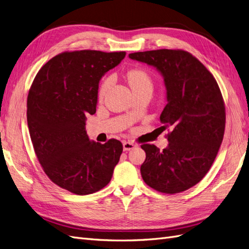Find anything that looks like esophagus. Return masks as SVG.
Wrapping results in <instances>:
<instances>
[{
	"label": "esophagus",
	"mask_w": 249,
	"mask_h": 249,
	"mask_svg": "<svg viewBox=\"0 0 249 249\" xmlns=\"http://www.w3.org/2000/svg\"><path fill=\"white\" fill-rule=\"evenodd\" d=\"M123 145H124V150H131L135 147V144L131 141H124Z\"/></svg>",
	"instance_id": "esophagus-1"
}]
</instances>
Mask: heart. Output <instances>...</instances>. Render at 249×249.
<instances>
[{"label":"heart","mask_w":249,"mask_h":249,"mask_svg":"<svg viewBox=\"0 0 249 249\" xmlns=\"http://www.w3.org/2000/svg\"><path fill=\"white\" fill-rule=\"evenodd\" d=\"M126 79L134 93L141 92V91H150V92L153 91V88H154L153 78L144 70L133 69L129 71L126 73ZM111 83H112L111 78L104 79L103 82L101 83L100 88H99V97L101 100L104 99L105 95L107 94L108 90L111 86Z\"/></svg>","instance_id":"b5f03b06"}]
</instances>
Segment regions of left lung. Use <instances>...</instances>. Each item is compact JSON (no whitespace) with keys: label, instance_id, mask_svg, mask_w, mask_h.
I'll use <instances>...</instances> for the list:
<instances>
[{"label":"left lung","instance_id":"1","mask_svg":"<svg viewBox=\"0 0 249 249\" xmlns=\"http://www.w3.org/2000/svg\"><path fill=\"white\" fill-rule=\"evenodd\" d=\"M129 57L161 72L167 104L160 120L170 131L168 146L142 144L146 158L140 167L145 184L167 194L196 185L212 166L225 129L223 97L213 74L183 50L132 53Z\"/></svg>","mask_w":249,"mask_h":249}]
</instances>
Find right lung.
<instances>
[{"mask_svg": "<svg viewBox=\"0 0 249 249\" xmlns=\"http://www.w3.org/2000/svg\"><path fill=\"white\" fill-rule=\"evenodd\" d=\"M125 52H64L44 64L27 100V120L35 154L53 183L77 195L100 191L111 180L122 142L90 141L86 116L96 111L101 78Z\"/></svg>", "mask_w": 249, "mask_h": 249, "instance_id": "right-lung-1", "label": "right lung"}]
</instances>
